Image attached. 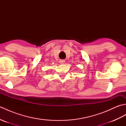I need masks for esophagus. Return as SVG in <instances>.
Wrapping results in <instances>:
<instances>
[{
  "label": "esophagus",
  "instance_id": "34e87169",
  "mask_svg": "<svg viewBox=\"0 0 126 126\" xmlns=\"http://www.w3.org/2000/svg\"><path fill=\"white\" fill-rule=\"evenodd\" d=\"M65 63V61H63V60H61V61H60V63L61 64H63L64 63Z\"/></svg>",
  "mask_w": 126,
  "mask_h": 126
}]
</instances>
